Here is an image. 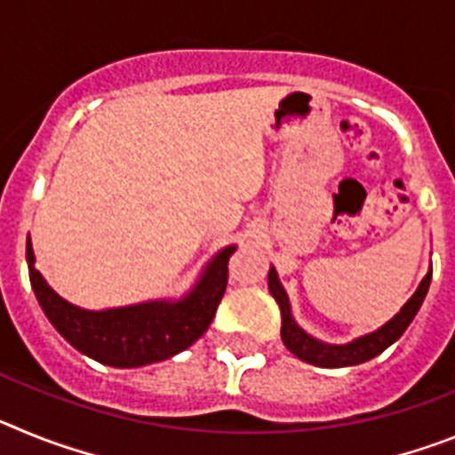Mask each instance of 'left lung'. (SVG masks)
Listing matches in <instances>:
<instances>
[{"mask_svg": "<svg viewBox=\"0 0 455 455\" xmlns=\"http://www.w3.org/2000/svg\"><path fill=\"white\" fill-rule=\"evenodd\" d=\"M433 268L426 273V277L421 280V284L417 287V291L412 293V299L401 307V312L394 319H389L387 323L380 325L376 332H369L364 337H357V339L348 341V344H323V341L309 337L307 332L300 328L291 316V305H289L287 291L280 284V277H277L275 268L271 267L268 271V291L275 299V303L280 305V312H283V335L284 347L293 353L296 357H300L303 363L315 364V367H325V369H337V367H353V364H363L371 357L380 355L387 347H392L394 341L399 339L405 332L415 315L419 312L421 303H424L428 287H431Z\"/></svg>", "mask_w": 455, "mask_h": 455, "instance_id": "left-lung-1", "label": "left lung"}]
</instances>
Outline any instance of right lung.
<instances>
[{"mask_svg": "<svg viewBox=\"0 0 455 455\" xmlns=\"http://www.w3.org/2000/svg\"><path fill=\"white\" fill-rule=\"evenodd\" d=\"M235 251L236 246L223 248L182 300H150L102 312L68 303L45 283L34 267L31 239H27V264L36 299L63 339L98 363L132 369L168 360L203 337L228 287V262Z\"/></svg>", "mask_w": 455, "mask_h": 455, "instance_id": "right-lung-1", "label": "right lung"}]
</instances>
